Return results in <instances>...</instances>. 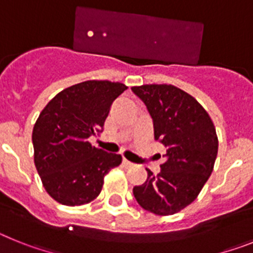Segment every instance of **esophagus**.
Wrapping results in <instances>:
<instances>
[{
    "instance_id": "1",
    "label": "esophagus",
    "mask_w": 253,
    "mask_h": 253,
    "mask_svg": "<svg viewBox=\"0 0 253 253\" xmlns=\"http://www.w3.org/2000/svg\"><path fill=\"white\" fill-rule=\"evenodd\" d=\"M123 165H124L125 167H126V169H128V167H133L134 166V163H131L130 161H128V160H123Z\"/></svg>"
}]
</instances>
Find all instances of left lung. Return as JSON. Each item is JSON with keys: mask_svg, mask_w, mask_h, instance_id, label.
<instances>
[{"mask_svg": "<svg viewBox=\"0 0 253 253\" xmlns=\"http://www.w3.org/2000/svg\"><path fill=\"white\" fill-rule=\"evenodd\" d=\"M131 90L146 104L154 126V139L166 147L161 172L147 169L146 182L133 194L143 209L172 215L198 198L211 175L218 137L209 114L193 96L172 84H143Z\"/></svg>", "mask_w": 253, "mask_h": 253, "instance_id": "obj_1", "label": "left lung"}]
</instances>
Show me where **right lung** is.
<instances>
[{"mask_svg": "<svg viewBox=\"0 0 253 253\" xmlns=\"http://www.w3.org/2000/svg\"><path fill=\"white\" fill-rule=\"evenodd\" d=\"M128 87L120 82L84 81L64 88L46 104L33 129L34 162L46 193L59 204L95 200L104 177L122 163L88 142L101 131L114 100Z\"/></svg>", "mask_w": 253, "mask_h": 253, "instance_id": "right-lung-1", "label": "right lung"}]
</instances>
